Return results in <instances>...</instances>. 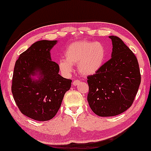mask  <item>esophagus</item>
<instances>
[{
    "instance_id": "obj_1",
    "label": "esophagus",
    "mask_w": 151,
    "mask_h": 151,
    "mask_svg": "<svg viewBox=\"0 0 151 151\" xmlns=\"http://www.w3.org/2000/svg\"><path fill=\"white\" fill-rule=\"evenodd\" d=\"M81 83V81H78V80H76V81H74L73 82V84L74 85V86H77V85H78L79 83Z\"/></svg>"
}]
</instances>
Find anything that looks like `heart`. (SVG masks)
Listing matches in <instances>:
<instances>
[{
    "label": "heart",
    "instance_id": "1",
    "mask_svg": "<svg viewBox=\"0 0 151 151\" xmlns=\"http://www.w3.org/2000/svg\"><path fill=\"white\" fill-rule=\"evenodd\" d=\"M106 56V48L100 42L76 41L65 49V60H60L58 66L63 74L69 75L73 71V65H78L79 73L88 77L102 68Z\"/></svg>",
    "mask_w": 151,
    "mask_h": 151
}]
</instances>
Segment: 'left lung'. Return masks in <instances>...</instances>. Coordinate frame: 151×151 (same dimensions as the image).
Masks as SVG:
<instances>
[{
  "mask_svg": "<svg viewBox=\"0 0 151 151\" xmlns=\"http://www.w3.org/2000/svg\"><path fill=\"white\" fill-rule=\"evenodd\" d=\"M111 58L93 76L87 77L88 105L96 115L114 116L132 105L141 82L137 59L119 37L110 35Z\"/></svg>",
  "mask_w": 151,
  "mask_h": 151,
  "instance_id": "8db88e82",
  "label": "left lung"
}]
</instances>
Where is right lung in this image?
Wrapping results in <instances>:
<instances>
[{
  "label": "right lung",
  "instance_id": "right-lung-1",
  "mask_svg": "<svg viewBox=\"0 0 151 151\" xmlns=\"http://www.w3.org/2000/svg\"><path fill=\"white\" fill-rule=\"evenodd\" d=\"M57 43H34L20 54L14 69L12 91L15 102L22 114L38 122L55 116L71 86L72 81L59 74L58 64L51 58L50 51Z\"/></svg>",
  "mask_w": 151,
  "mask_h": 151
}]
</instances>
